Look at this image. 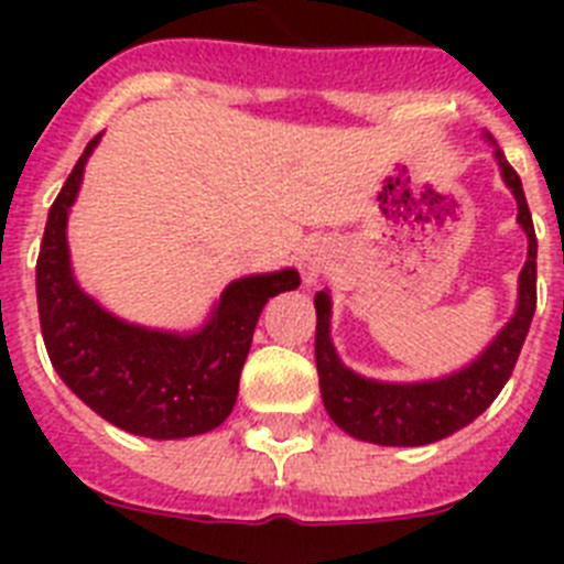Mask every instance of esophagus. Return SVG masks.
Listing matches in <instances>:
<instances>
[{"label": "esophagus", "instance_id": "esophagus-1", "mask_svg": "<svg viewBox=\"0 0 564 564\" xmlns=\"http://www.w3.org/2000/svg\"><path fill=\"white\" fill-rule=\"evenodd\" d=\"M322 257H305V262H302V268H305V282L307 285H316L318 273H322Z\"/></svg>", "mask_w": 564, "mask_h": 564}]
</instances>
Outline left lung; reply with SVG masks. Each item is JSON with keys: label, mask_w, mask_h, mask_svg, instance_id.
<instances>
[{"label": "left lung", "mask_w": 564, "mask_h": 564, "mask_svg": "<svg viewBox=\"0 0 564 564\" xmlns=\"http://www.w3.org/2000/svg\"><path fill=\"white\" fill-rule=\"evenodd\" d=\"M495 158L502 181L517 197V223L528 234V259L520 273L517 313L482 350V356H477L460 372L443 376L437 381H372L344 367L341 358L336 356V347L330 341V296L318 291L313 299L316 302L318 390H322L327 415L347 435L378 443V446H426V443L443 441L482 415L514 372L522 341L536 311V234L520 174L506 161L502 149H495Z\"/></svg>", "instance_id": "obj_1"}]
</instances>
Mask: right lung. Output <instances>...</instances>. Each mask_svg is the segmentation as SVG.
<instances>
[{
	"instance_id": "right-lung-1",
	"label": "right lung",
	"mask_w": 564,
	"mask_h": 564,
	"mask_svg": "<svg viewBox=\"0 0 564 564\" xmlns=\"http://www.w3.org/2000/svg\"><path fill=\"white\" fill-rule=\"evenodd\" d=\"M98 138L73 166L44 226L36 262L44 347L69 390L118 430L154 441L203 435L231 415L259 313L276 293L296 291L299 273L285 268L237 279L188 336L147 330L104 311L76 285L67 251V214Z\"/></svg>"
}]
</instances>
